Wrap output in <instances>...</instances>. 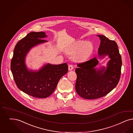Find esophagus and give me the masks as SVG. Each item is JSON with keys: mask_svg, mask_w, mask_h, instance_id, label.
Masks as SVG:
<instances>
[{"mask_svg": "<svg viewBox=\"0 0 133 133\" xmlns=\"http://www.w3.org/2000/svg\"><path fill=\"white\" fill-rule=\"evenodd\" d=\"M73 69H74L73 66L72 65H71V64L69 65V66H68V69H69V71H71V70H72Z\"/></svg>", "mask_w": 133, "mask_h": 133, "instance_id": "34e87169", "label": "esophagus"}]
</instances>
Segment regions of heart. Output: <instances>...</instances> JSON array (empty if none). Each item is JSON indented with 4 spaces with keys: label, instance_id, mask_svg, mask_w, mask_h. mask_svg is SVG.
I'll use <instances>...</instances> for the list:
<instances>
[{
    "label": "heart",
    "instance_id": "obj_1",
    "mask_svg": "<svg viewBox=\"0 0 133 133\" xmlns=\"http://www.w3.org/2000/svg\"><path fill=\"white\" fill-rule=\"evenodd\" d=\"M93 50V46L90 43H85L80 41L76 43L74 46L71 48L68 51L70 55H74L75 58L79 60H84L90 56Z\"/></svg>",
    "mask_w": 133,
    "mask_h": 133
}]
</instances>
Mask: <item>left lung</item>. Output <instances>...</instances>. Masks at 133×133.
Instances as JSON below:
<instances>
[{"mask_svg": "<svg viewBox=\"0 0 133 133\" xmlns=\"http://www.w3.org/2000/svg\"><path fill=\"white\" fill-rule=\"evenodd\" d=\"M101 42L98 48L100 57L108 55L110 60L106 69L96 70L98 63L96 57L77 64L75 70L77 80L75 89L79 96L85 99H94L104 96L117 85L121 76L122 59L117 43L103 35H97Z\"/></svg>", "mask_w": 133, "mask_h": 133, "instance_id": "obj_1", "label": "left lung"}]
</instances>
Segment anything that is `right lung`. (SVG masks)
Listing matches in <instances>:
<instances>
[{"mask_svg":"<svg viewBox=\"0 0 133 133\" xmlns=\"http://www.w3.org/2000/svg\"><path fill=\"white\" fill-rule=\"evenodd\" d=\"M43 32H31L20 40L15 45L11 61V70L17 87L32 97L39 98L50 96L55 90L60 78L68 70L67 63L48 64L38 72L27 69L25 58L27 52L33 46L46 42Z\"/></svg>","mask_w":133,"mask_h":133,"instance_id":"1","label":"right lung"}]
</instances>
